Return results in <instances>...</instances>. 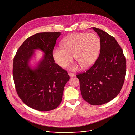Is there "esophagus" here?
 Instances as JSON below:
<instances>
[{
    "mask_svg": "<svg viewBox=\"0 0 135 135\" xmlns=\"http://www.w3.org/2000/svg\"><path fill=\"white\" fill-rule=\"evenodd\" d=\"M68 74H69V75L70 77H74V76H75V74H74L73 73H69Z\"/></svg>",
    "mask_w": 135,
    "mask_h": 135,
    "instance_id": "esophagus-1",
    "label": "esophagus"
}]
</instances>
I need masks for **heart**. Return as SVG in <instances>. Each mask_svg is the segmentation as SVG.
Instances as JSON below:
<instances>
[{"mask_svg": "<svg viewBox=\"0 0 135 135\" xmlns=\"http://www.w3.org/2000/svg\"><path fill=\"white\" fill-rule=\"evenodd\" d=\"M61 47H55L52 55L55 62L62 68H66L74 59L82 68H87L94 63L100 49L98 36L92 33L77 32L65 37ZM78 69L77 64L70 68L72 71Z\"/></svg>", "mask_w": 135, "mask_h": 135, "instance_id": "heart-1", "label": "heart"}]
</instances>
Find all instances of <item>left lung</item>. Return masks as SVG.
I'll return each instance as SVG.
<instances>
[{
	"label": "left lung",
	"instance_id": "8db88e82",
	"mask_svg": "<svg viewBox=\"0 0 135 135\" xmlns=\"http://www.w3.org/2000/svg\"><path fill=\"white\" fill-rule=\"evenodd\" d=\"M100 38V50L94 65L76 75L83 99L92 105L109 102L120 93L126 74V60L116 40L104 31L92 28Z\"/></svg>",
	"mask_w": 135,
	"mask_h": 135
}]
</instances>
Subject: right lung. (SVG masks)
I'll use <instances>...</instances> for the list:
<instances>
[{
    "mask_svg": "<svg viewBox=\"0 0 135 135\" xmlns=\"http://www.w3.org/2000/svg\"><path fill=\"white\" fill-rule=\"evenodd\" d=\"M60 32H41L27 38L13 59V77L16 90L25 104L41 111L51 110L61 103L64 88L69 80L67 71L56 64L52 51ZM44 53L35 67L30 64L35 50Z\"/></svg>",
    "mask_w": 135,
    "mask_h": 135,
    "instance_id": "add662e5",
    "label": "right lung"
}]
</instances>
